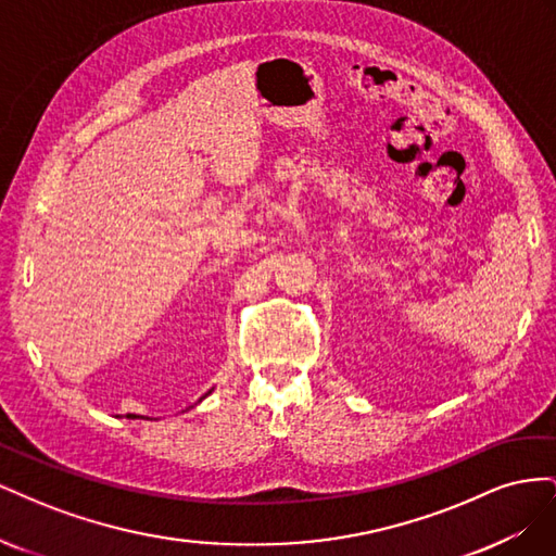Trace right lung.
<instances>
[{"label": "right lung", "instance_id": "add662e5", "mask_svg": "<svg viewBox=\"0 0 556 556\" xmlns=\"http://www.w3.org/2000/svg\"><path fill=\"white\" fill-rule=\"evenodd\" d=\"M127 417H131V419H134V417H137V415H127Z\"/></svg>", "mask_w": 556, "mask_h": 556}]
</instances>
